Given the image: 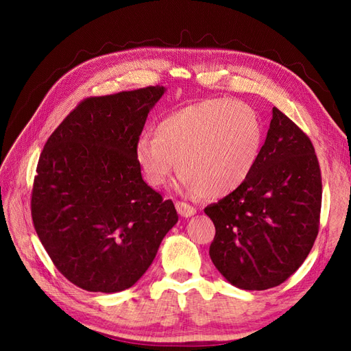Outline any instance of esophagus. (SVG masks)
I'll return each instance as SVG.
<instances>
[{
	"mask_svg": "<svg viewBox=\"0 0 351 351\" xmlns=\"http://www.w3.org/2000/svg\"><path fill=\"white\" fill-rule=\"evenodd\" d=\"M176 208H177V212L182 217L184 218H189V217H193L196 214V208L186 204V202H177L176 204Z\"/></svg>",
	"mask_w": 351,
	"mask_h": 351,
	"instance_id": "obj_1",
	"label": "esophagus"
}]
</instances>
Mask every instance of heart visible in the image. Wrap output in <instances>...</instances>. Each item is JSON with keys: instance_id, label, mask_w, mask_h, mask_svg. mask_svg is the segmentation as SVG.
Segmentation results:
<instances>
[{"instance_id": "obj_1", "label": "heart", "mask_w": 351, "mask_h": 351, "mask_svg": "<svg viewBox=\"0 0 351 351\" xmlns=\"http://www.w3.org/2000/svg\"><path fill=\"white\" fill-rule=\"evenodd\" d=\"M261 146L258 115L247 105L222 98L168 114L156 124L155 137H139L134 155L149 186H164L177 159L184 192L219 197L249 177Z\"/></svg>"}]
</instances>
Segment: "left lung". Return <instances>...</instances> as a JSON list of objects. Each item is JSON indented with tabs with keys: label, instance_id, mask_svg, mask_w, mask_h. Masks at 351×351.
Instances as JSON below:
<instances>
[{
	"label": "left lung",
	"instance_id": "obj_1",
	"mask_svg": "<svg viewBox=\"0 0 351 351\" xmlns=\"http://www.w3.org/2000/svg\"><path fill=\"white\" fill-rule=\"evenodd\" d=\"M321 205V168L309 136L274 107L267 141L249 177L205 208L215 226L209 256L239 289L277 287L309 254Z\"/></svg>",
	"mask_w": 351,
	"mask_h": 351
}]
</instances>
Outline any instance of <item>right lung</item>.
Returning <instances> with one entry per match:
<instances>
[{"mask_svg":"<svg viewBox=\"0 0 351 351\" xmlns=\"http://www.w3.org/2000/svg\"><path fill=\"white\" fill-rule=\"evenodd\" d=\"M164 92L147 86L80 101L39 156L32 221L56 268L83 290L130 289L178 221L173 200L143 182L134 155Z\"/></svg>","mask_w":351,"mask_h":351,"instance_id":"right-lung-1","label":"right lung"}]
</instances>
